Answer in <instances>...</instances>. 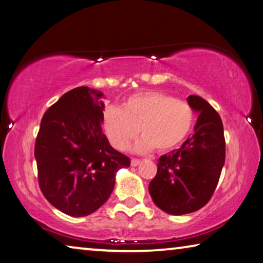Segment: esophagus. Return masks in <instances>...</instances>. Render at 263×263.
Listing matches in <instances>:
<instances>
[{"label":"esophagus","instance_id":"34e87169","mask_svg":"<svg viewBox=\"0 0 263 263\" xmlns=\"http://www.w3.org/2000/svg\"><path fill=\"white\" fill-rule=\"evenodd\" d=\"M130 163H132L133 167H136V165H139L141 163V160H139V159H132Z\"/></svg>","mask_w":263,"mask_h":263}]
</instances>
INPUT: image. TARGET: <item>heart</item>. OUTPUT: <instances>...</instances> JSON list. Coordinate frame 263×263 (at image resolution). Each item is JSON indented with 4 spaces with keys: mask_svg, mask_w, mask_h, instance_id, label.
Here are the masks:
<instances>
[{
    "mask_svg": "<svg viewBox=\"0 0 263 263\" xmlns=\"http://www.w3.org/2000/svg\"><path fill=\"white\" fill-rule=\"evenodd\" d=\"M194 123L191 104L161 91L137 92L124 100L120 108L109 107L103 114V127L112 147L126 151L136 139V151L168 152L187 137Z\"/></svg>",
    "mask_w": 263,
    "mask_h": 263,
    "instance_id": "b5f03b06",
    "label": "heart"
}]
</instances>
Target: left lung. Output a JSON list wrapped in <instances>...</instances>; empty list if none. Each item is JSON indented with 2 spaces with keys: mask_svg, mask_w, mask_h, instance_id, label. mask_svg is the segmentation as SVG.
<instances>
[{
  "mask_svg": "<svg viewBox=\"0 0 263 263\" xmlns=\"http://www.w3.org/2000/svg\"><path fill=\"white\" fill-rule=\"evenodd\" d=\"M187 101L199 112L194 134L157 160V173L148 187L154 203L172 215L196 212L208 203L226 159L220 115L200 96L191 95Z\"/></svg>",
  "mask_w": 263,
  "mask_h": 263,
  "instance_id": "left-lung-1",
  "label": "left lung"
}]
</instances>
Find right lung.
Masks as SVG:
<instances>
[{"label": "right lung", "mask_w": 263, "mask_h": 263, "mask_svg": "<svg viewBox=\"0 0 263 263\" xmlns=\"http://www.w3.org/2000/svg\"><path fill=\"white\" fill-rule=\"evenodd\" d=\"M102 92L78 87L44 112L35 142L43 196L70 216H87L108 200L119 169L130 159L102 133Z\"/></svg>", "instance_id": "add662e5"}]
</instances>
